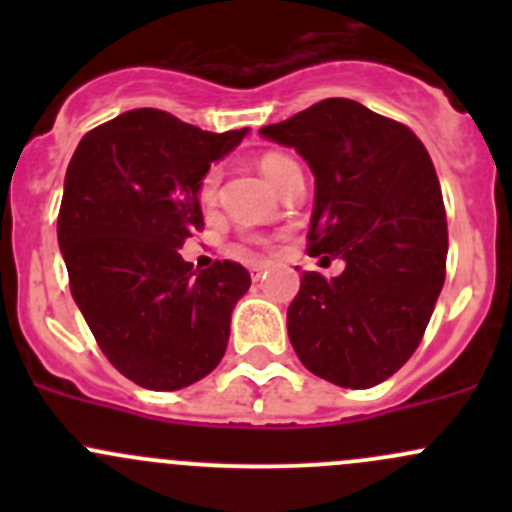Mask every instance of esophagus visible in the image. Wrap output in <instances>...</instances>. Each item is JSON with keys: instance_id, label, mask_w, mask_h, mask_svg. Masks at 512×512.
Returning <instances> with one entry per match:
<instances>
[{"instance_id": "1", "label": "esophagus", "mask_w": 512, "mask_h": 512, "mask_svg": "<svg viewBox=\"0 0 512 512\" xmlns=\"http://www.w3.org/2000/svg\"><path fill=\"white\" fill-rule=\"evenodd\" d=\"M265 272H267V265H265V262H257V265H252V267H250L252 280H260V277L265 275Z\"/></svg>"}]
</instances>
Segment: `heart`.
Returning a JSON list of instances; mask_svg holds the SVG:
<instances>
[{
  "instance_id": "b5f03b06",
  "label": "heart",
  "mask_w": 512,
  "mask_h": 512,
  "mask_svg": "<svg viewBox=\"0 0 512 512\" xmlns=\"http://www.w3.org/2000/svg\"><path fill=\"white\" fill-rule=\"evenodd\" d=\"M292 168H297V163H294L289 156H285V153H265V156L260 158L262 175H265L267 183H270L275 190ZM215 190H218V170H210V173L205 175L200 195H203V200H213Z\"/></svg>"
}]
</instances>
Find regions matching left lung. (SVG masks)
Segmentation results:
<instances>
[{
	"label": "left lung",
	"mask_w": 512,
	"mask_h": 512,
	"mask_svg": "<svg viewBox=\"0 0 512 512\" xmlns=\"http://www.w3.org/2000/svg\"><path fill=\"white\" fill-rule=\"evenodd\" d=\"M314 175L309 255L342 275L304 272L287 332L312 374L369 389L416 352L446 280L448 227L431 156L411 128L327 98L262 128Z\"/></svg>",
	"instance_id": "left-lung-1"
}]
</instances>
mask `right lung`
Segmentation results:
<instances>
[{
    "label": "right lung",
    "mask_w": 512,
    "mask_h": 512,
    "mask_svg": "<svg viewBox=\"0 0 512 512\" xmlns=\"http://www.w3.org/2000/svg\"><path fill=\"white\" fill-rule=\"evenodd\" d=\"M245 136L136 108L86 133L66 168L56 235L71 294L101 352L143 389H183L223 359L250 272L227 260L193 270L180 247L203 227L210 163Z\"/></svg>",
    "instance_id": "obj_1"
}]
</instances>
